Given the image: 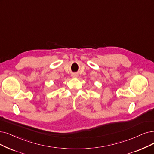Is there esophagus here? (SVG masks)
Masks as SVG:
<instances>
[{
	"label": "esophagus",
	"instance_id": "1",
	"mask_svg": "<svg viewBox=\"0 0 154 154\" xmlns=\"http://www.w3.org/2000/svg\"><path fill=\"white\" fill-rule=\"evenodd\" d=\"M77 76H78V75H76V74H75V75H72V77H74V78H76V77H77Z\"/></svg>",
	"mask_w": 154,
	"mask_h": 154
}]
</instances>
